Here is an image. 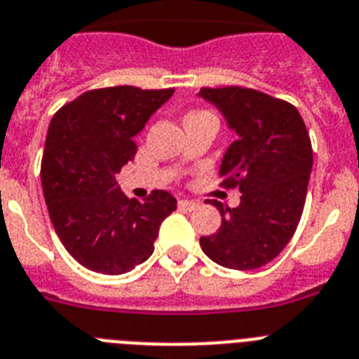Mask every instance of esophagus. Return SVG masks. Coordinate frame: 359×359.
Instances as JSON below:
<instances>
[{"instance_id":"34e87169","label":"esophagus","mask_w":359,"mask_h":359,"mask_svg":"<svg viewBox=\"0 0 359 359\" xmlns=\"http://www.w3.org/2000/svg\"><path fill=\"white\" fill-rule=\"evenodd\" d=\"M179 208H180V210L193 211V210H197L198 204L195 201H186V198H180V201H179Z\"/></svg>"}]
</instances>
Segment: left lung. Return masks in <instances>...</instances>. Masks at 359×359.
<instances>
[{"instance_id": "left-lung-1", "label": "left lung", "mask_w": 359, "mask_h": 359, "mask_svg": "<svg viewBox=\"0 0 359 359\" xmlns=\"http://www.w3.org/2000/svg\"><path fill=\"white\" fill-rule=\"evenodd\" d=\"M198 97L236 133L220 177L222 186L242 193L233 210L210 201L222 224L215 235L201 236V248L218 266L258 269L282 253L300 222L313 170L309 133L294 106L258 90L202 88Z\"/></svg>"}]
</instances>
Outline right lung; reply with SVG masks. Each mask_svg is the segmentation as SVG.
Here are the masks:
<instances>
[{
	"label": "right lung",
	"instance_id": "add662e5",
	"mask_svg": "<svg viewBox=\"0 0 359 359\" xmlns=\"http://www.w3.org/2000/svg\"><path fill=\"white\" fill-rule=\"evenodd\" d=\"M175 90H90L52 117L41 161L50 220L68 253L86 269L123 274L154 253L175 197L155 189L144 202L115 182L137 154L135 137Z\"/></svg>",
	"mask_w": 359,
	"mask_h": 359
}]
</instances>
